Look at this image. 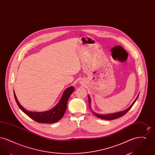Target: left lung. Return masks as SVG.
<instances>
[{
    "instance_id": "obj_1",
    "label": "left lung",
    "mask_w": 155,
    "mask_h": 155,
    "mask_svg": "<svg viewBox=\"0 0 155 155\" xmlns=\"http://www.w3.org/2000/svg\"><path fill=\"white\" fill-rule=\"evenodd\" d=\"M88 96V99H89V108L91 109V97L89 95ZM139 96V94L138 95V96L137 97V98L135 99V100L134 101V102L132 103V104L126 110L124 111H118L117 113H110V114H97L95 113L94 111L92 110H91V111H92V113L96 116V117H97L98 118H101V119H103V120H113V119H116V118H118V117H120L123 116H124L125 114V113H127L128 110L133 107V104L135 103V102H136V101L137 100L138 97Z\"/></svg>"
}]
</instances>
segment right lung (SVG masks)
I'll use <instances>...</instances> for the list:
<instances>
[{"label": "right lung", "instance_id": "obj_1", "mask_svg": "<svg viewBox=\"0 0 155 155\" xmlns=\"http://www.w3.org/2000/svg\"><path fill=\"white\" fill-rule=\"evenodd\" d=\"M74 87H70L65 89L58 103L51 110L45 111H32L26 110L19 103L14 91V95L17 105L20 109L30 118L40 123L51 124L58 121L64 116L66 110L67 102L69 97L74 92Z\"/></svg>", "mask_w": 155, "mask_h": 155}]
</instances>
